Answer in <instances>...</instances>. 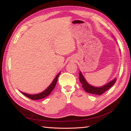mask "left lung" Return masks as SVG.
I'll return each mask as SVG.
<instances>
[{
	"mask_svg": "<svg viewBox=\"0 0 131 131\" xmlns=\"http://www.w3.org/2000/svg\"><path fill=\"white\" fill-rule=\"evenodd\" d=\"M79 78L80 82L82 84V87L85 91V92H87V93H89L97 94V95H101V94L104 93L105 92L107 91L108 89H110L114 84H115L116 80V79L115 78V79H114L113 80H112V81L110 82L109 83H107V84L105 85L104 86H102V87H93V86L90 85L87 82H86L84 78L83 77V75L81 73H80V72L79 73Z\"/></svg>",
	"mask_w": 131,
	"mask_h": 131,
	"instance_id": "obj_1",
	"label": "left lung"
}]
</instances>
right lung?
<instances>
[{"instance_id": "obj_1", "label": "right lung", "mask_w": 131, "mask_h": 131, "mask_svg": "<svg viewBox=\"0 0 131 131\" xmlns=\"http://www.w3.org/2000/svg\"><path fill=\"white\" fill-rule=\"evenodd\" d=\"M60 74V73L58 74L57 75L56 77V78L53 80V81L52 82V83H51V85H50L45 91H43V92L38 93V94H33V95H31V94H27V93H24V92H21V93H23L24 95H25V96H26L27 97H28V98L31 99L32 100H40V99H42L45 98V97H46L47 96H48V95H49L50 93H51V92L53 90V89L56 87V83H57V82L58 78V76H59Z\"/></svg>"}]
</instances>
